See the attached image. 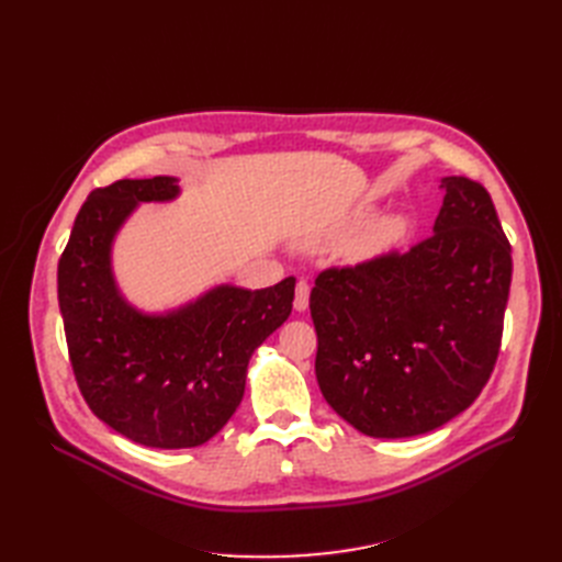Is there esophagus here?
<instances>
[{
	"label": "esophagus",
	"mask_w": 562,
	"mask_h": 562,
	"mask_svg": "<svg viewBox=\"0 0 562 562\" xmlns=\"http://www.w3.org/2000/svg\"><path fill=\"white\" fill-rule=\"evenodd\" d=\"M307 307H310V283L300 279L295 285V310L304 312Z\"/></svg>",
	"instance_id": "obj_1"
}]
</instances>
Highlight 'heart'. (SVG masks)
<instances>
[{
	"mask_svg": "<svg viewBox=\"0 0 562 562\" xmlns=\"http://www.w3.org/2000/svg\"><path fill=\"white\" fill-rule=\"evenodd\" d=\"M359 231L357 235L355 232ZM357 236L349 241V255L356 260L372 258V255L384 252L391 246H396L403 236L407 234V220L403 215H384L372 220L370 225H366V213H356L349 217L342 227H337L330 239L333 241H345L352 234Z\"/></svg>",
	"mask_w": 562,
	"mask_h": 562,
	"instance_id": "b5f03b06",
	"label": "heart"
}]
</instances>
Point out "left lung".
<instances>
[{
    "mask_svg": "<svg viewBox=\"0 0 562 562\" xmlns=\"http://www.w3.org/2000/svg\"><path fill=\"white\" fill-rule=\"evenodd\" d=\"M434 234L407 252L321 271L310 295L323 398L372 438L443 427L497 363L508 244L481 182L450 176Z\"/></svg>",
    "mask_w": 562,
    "mask_h": 562,
    "instance_id": "obj_1",
    "label": "left lung"
}]
</instances>
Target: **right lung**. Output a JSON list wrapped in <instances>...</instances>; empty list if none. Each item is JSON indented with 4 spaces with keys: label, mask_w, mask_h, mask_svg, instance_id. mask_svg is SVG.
<instances>
[{
    "label": "right lung",
    "mask_w": 562,
    "mask_h": 562,
    "mask_svg": "<svg viewBox=\"0 0 562 562\" xmlns=\"http://www.w3.org/2000/svg\"><path fill=\"white\" fill-rule=\"evenodd\" d=\"M176 178L116 180L83 201L58 262V304L75 380L93 415L133 443H206L239 407L252 351L291 316L295 279L262 291L217 285L168 314H143L112 277V241L143 201H171Z\"/></svg>",
    "instance_id": "right-lung-1"
}]
</instances>
